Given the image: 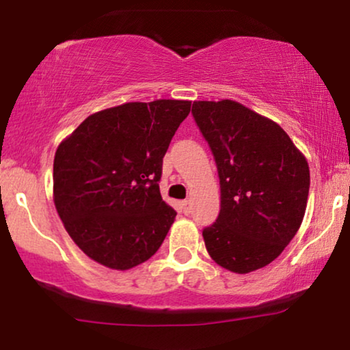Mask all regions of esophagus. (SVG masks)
I'll use <instances>...</instances> for the list:
<instances>
[{
  "label": "esophagus",
  "instance_id": "esophagus-1",
  "mask_svg": "<svg viewBox=\"0 0 350 350\" xmlns=\"http://www.w3.org/2000/svg\"><path fill=\"white\" fill-rule=\"evenodd\" d=\"M180 208H182V211H184V214H189L190 213V203L187 200L180 201Z\"/></svg>",
  "mask_w": 350,
  "mask_h": 350
}]
</instances>
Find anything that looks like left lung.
Segmentation results:
<instances>
[{
	"label": "left lung",
	"mask_w": 350,
	"mask_h": 350,
	"mask_svg": "<svg viewBox=\"0 0 350 350\" xmlns=\"http://www.w3.org/2000/svg\"><path fill=\"white\" fill-rule=\"evenodd\" d=\"M191 114L220 180L219 217L203 230L206 249L233 273L267 267L303 222L308 161L275 122L239 103L195 101Z\"/></svg>",
	"instance_id": "left-lung-1"
}]
</instances>
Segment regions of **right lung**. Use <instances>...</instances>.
Instances as JSON below:
<instances>
[{"instance_id": "right-lung-1", "label": "right lung", "mask_w": 350, "mask_h": 350, "mask_svg": "<svg viewBox=\"0 0 350 350\" xmlns=\"http://www.w3.org/2000/svg\"><path fill=\"white\" fill-rule=\"evenodd\" d=\"M190 106L126 103L88 116L58 146L53 203L92 260L124 271L160 249L177 214L161 200V166Z\"/></svg>"}]
</instances>
